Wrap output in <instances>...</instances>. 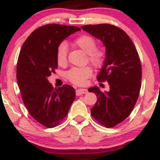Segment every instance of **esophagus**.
I'll return each instance as SVG.
<instances>
[{"instance_id": "esophagus-1", "label": "esophagus", "mask_w": 160, "mask_h": 160, "mask_svg": "<svg viewBox=\"0 0 160 160\" xmlns=\"http://www.w3.org/2000/svg\"><path fill=\"white\" fill-rule=\"evenodd\" d=\"M87 89H78L76 90V95H80L82 94H86L87 93Z\"/></svg>"}]
</instances>
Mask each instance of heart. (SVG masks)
<instances>
[{
    "mask_svg": "<svg viewBox=\"0 0 160 160\" xmlns=\"http://www.w3.org/2000/svg\"><path fill=\"white\" fill-rule=\"evenodd\" d=\"M74 45L86 52L87 61L96 68L102 67L106 59V52L102 47H96L95 38L90 35L82 34L74 41ZM68 49L65 43L58 45L56 50V60L58 65L64 67L68 64ZM92 75V69L89 66L82 68H72L66 74V78L70 82L78 86L84 85Z\"/></svg>",
    "mask_w": 160,
    "mask_h": 160,
    "instance_id": "obj_1",
    "label": "heart"
}]
</instances>
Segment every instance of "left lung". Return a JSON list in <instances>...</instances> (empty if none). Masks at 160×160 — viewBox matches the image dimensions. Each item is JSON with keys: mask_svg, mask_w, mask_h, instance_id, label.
Returning <instances> with one entry per match:
<instances>
[{"mask_svg": "<svg viewBox=\"0 0 160 160\" xmlns=\"http://www.w3.org/2000/svg\"><path fill=\"white\" fill-rule=\"evenodd\" d=\"M81 28L106 47V59L97 80L108 82L110 91L102 92L98 86L88 89L98 98L91 115L102 126L114 127L130 115L138 98L142 76L138 53L128 34L115 25H86Z\"/></svg>", "mask_w": 160, "mask_h": 160, "instance_id": "8db88e82", "label": "left lung"}]
</instances>
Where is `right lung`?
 <instances>
[{"label": "right lung", "mask_w": 160, "mask_h": 160, "mask_svg": "<svg viewBox=\"0 0 160 160\" xmlns=\"http://www.w3.org/2000/svg\"><path fill=\"white\" fill-rule=\"evenodd\" d=\"M80 31L77 26L49 24L30 34L22 47L16 79L23 103L33 118L47 128L62 122L75 99L72 86L54 89L47 78L58 68L56 50L62 40Z\"/></svg>", "instance_id": "obj_1"}]
</instances>
